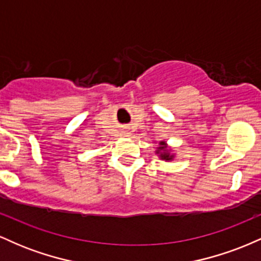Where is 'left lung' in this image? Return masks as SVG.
Instances as JSON below:
<instances>
[{
	"label": "left lung",
	"mask_w": 261,
	"mask_h": 261,
	"mask_svg": "<svg viewBox=\"0 0 261 261\" xmlns=\"http://www.w3.org/2000/svg\"><path fill=\"white\" fill-rule=\"evenodd\" d=\"M155 153L160 154L161 160H164V161H170V160H173V158H174V155L169 153L168 147H167V143L164 142V141H161L160 147H157V151H155Z\"/></svg>",
	"instance_id": "left-lung-1"
}]
</instances>
